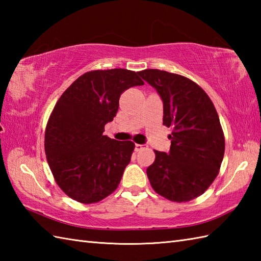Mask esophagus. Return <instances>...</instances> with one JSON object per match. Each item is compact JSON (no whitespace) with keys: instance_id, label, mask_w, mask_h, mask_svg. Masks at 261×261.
Segmentation results:
<instances>
[{"instance_id":"esophagus-1","label":"esophagus","mask_w":261,"mask_h":261,"mask_svg":"<svg viewBox=\"0 0 261 261\" xmlns=\"http://www.w3.org/2000/svg\"><path fill=\"white\" fill-rule=\"evenodd\" d=\"M143 148H145V146H143V145H139V143H136L135 150H136V151H140V150H142Z\"/></svg>"}]
</instances>
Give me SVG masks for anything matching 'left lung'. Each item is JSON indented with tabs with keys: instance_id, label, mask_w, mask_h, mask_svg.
<instances>
[{
	"instance_id": "left-lung-1",
	"label": "left lung",
	"mask_w": 261,
	"mask_h": 261,
	"mask_svg": "<svg viewBox=\"0 0 261 261\" xmlns=\"http://www.w3.org/2000/svg\"><path fill=\"white\" fill-rule=\"evenodd\" d=\"M138 74L157 90L164 102L163 123L173 129L169 152L153 150L149 181L169 201H191L207 190L222 164L225 142L219 114L203 88L185 76L159 69Z\"/></svg>"
}]
</instances>
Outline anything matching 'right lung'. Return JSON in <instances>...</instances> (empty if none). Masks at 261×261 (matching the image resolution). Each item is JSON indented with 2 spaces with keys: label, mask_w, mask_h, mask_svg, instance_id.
Masks as SVG:
<instances>
[{
  "label": "right lung",
  "mask_w": 261,
  "mask_h": 261,
  "mask_svg": "<svg viewBox=\"0 0 261 261\" xmlns=\"http://www.w3.org/2000/svg\"><path fill=\"white\" fill-rule=\"evenodd\" d=\"M145 83L132 70H92L80 76L59 97L49 116L45 151L54 178L75 201L92 204L118 188L135 150L132 141L104 136L121 94Z\"/></svg>",
  "instance_id": "1"
}]
</instances>
